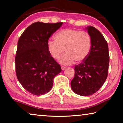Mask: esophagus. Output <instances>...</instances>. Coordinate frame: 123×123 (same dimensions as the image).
Instances as JSON below:
<instances>
[{
  "instance_id": "1",
  "label": "esophagus",
  "mask_w": 123,
  "mask_h": 123,
  "mask_svg": "<svg viewBox=\"0 0 123 123\" xmlns=\"http://www.w3.org/2000/svg\"><path fill=\"white\" fill-rule=\"evenodd\" d=\"M61 68H62V70H65V69H66V67H65V66H62V67H61Z\"/></svg>"
}]
</instances>
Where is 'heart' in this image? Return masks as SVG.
Masks as SVG:
<instances>
[{
  "label": "heart",
  "instance_id": "heart-1",
  "mask_svg": "<svg viewBox=\"0 0 123 123\" xmlns=\"http://www.w3.org/2000/svg\"><path fill=\"white\" fill-rule=\"evenodd\" d=\"M91 46V37L87 32L70 28L59 31L55 35V40L47 42L48 51L54 59H58L65 49L66 53L59 59L60 63L64 65L84 61Z\"/></svg>",
  "mask_w": 123,
  "mask_h": 123
}]
</instances>
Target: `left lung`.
<instances>
[{
	"label": "left lung",
	"instance_id": "8db88e82",
	"mask_svg": "<svg viewBox=\"0 0 123 123\" xmlns=\"http://www.w3.org/2000/svg\"><path fill=\"white\" fill-rule=\"evenodd\" d=\"M92 40V46L86 59L75 67L71 89L80 96H89L97 92L108 76L110 55L108 46L102 34L95 27L86 28Z\"/></svg>",
	"mask_w": 123,
	"mask_h": 123
}]
</instances>
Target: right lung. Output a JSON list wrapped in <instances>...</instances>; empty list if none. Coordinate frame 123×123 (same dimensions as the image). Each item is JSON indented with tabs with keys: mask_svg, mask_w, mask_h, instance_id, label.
Wrapping results in <instances>:
<instances>
[{
	"mask_svg": "<svg viewBox=\"0 0 123 123\" xmlns=\"http://www.w3.org/2000/svg\"><path fill=\"white\" fill-rule=\"evenodd\" d=\"M62 25L63 22H35L23 31L18 41L16 76L23 87L33 95L49 92L54 77L62 71L60 65L48 51L47 42Z\"/></svg>",
	"mask_w": 123,
	"mask_h": 123,
	"instance_id": "right-lung-1",
	"label": "right lung"
}]
</instances>
